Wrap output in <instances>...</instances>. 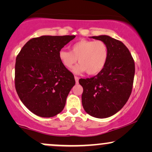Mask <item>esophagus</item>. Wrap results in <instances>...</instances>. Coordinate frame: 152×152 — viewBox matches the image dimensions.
<instances>
[{"label": "esophagus", "mask_w": 152, "mask_h": 152, "mask_svg": "<svg viewBox=\"0 0 152 152\" xmlns=\"http://www.w3.org/2000/svg\"><path fill=\"white\" fill-rule=\"evenodd\" d=\"M74 78H75V81H76V83H78V79H79V78H78V76H74Z\"/></svg>", "instance_id": "1"}]
</instances>
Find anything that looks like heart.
<instances>
[{
  "mask_svg": "<svg viewBox=\"0 0 152 152\" xmlns=\"http://www.w3.org/2000/svg\"><path fill=\"white\" fill-rule=\"evenodd\" d=\"M109 57L107 45L102 41L81 39L71 47L70 50L61 49L58 58L66 69H71L77 62L79 64L73 69L75 74L86 72L96 75L103 70Z\"/></svg>",
  "mask_w": 152,
  "mask_h": 152,
  "instance_id": "1",
  "label": "heart"
}]
</instances>
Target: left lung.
<instances>
[{"mask_svg":"<svg viewBox=\"0 0 152 152\" xmlns=\"http://www.w3.org/2000/svg\"><path fill=\"white\" fill-rule=\"evenodd\" d=\"M107 45L109 57L103 70L90 78L79 79L83 88L81 102L94 117H109L120 111L132 93L135 73L134 59L121 41L106 35L90 37Z\"/></svg>","mask_w":152,"mask_h":152,"instance_id":"1","label":"left lung"}]
</instances>
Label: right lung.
I'll return each instance as SVG.
<instances>
[{
    "label": "right lung",
    "instance_id": "1",
    "mask_svg": "<svg viewBox=\"0 0 152 152\" xmlns=\"http://www.w3.org/2000/svg\"><path fill=\"white\" fill-rule=\"evenodd\" d=\"M75 36H42L24 45L17 56L15 86L23 104L41 117L61 113L75 85L74 75L64 66L58 52Z\"/></svg>",
    "mask_w": 152,
    "mask_h": 152
}]
</instances>
